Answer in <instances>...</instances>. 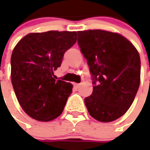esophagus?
I'll return each instance as SVG.
<instances>
[{
	"mask_svg": "<svg viewBox=\"0 0 150 150\" xmlns=\"http://www.w3.org/2000/svg\"><path fill=\"white\" fill-rule=\"evenodd\" d=\"M79 86H80V84L79 83H74V87H75L76 88H79Z\"/></svg>",
	"mask_w": 150,
	"mask_h": 150,
	"instance_id": "esophagus-1",
	"label": "esophagus"
}]
</instances>
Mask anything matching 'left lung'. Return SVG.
Listing matches in <instances>:
<instances>
[{"mask_svg": "<svg viewBox=\"0 0 150 150\" xmlns=\"http://www.w3.org/2000/svg\"><path fill=\"white\" fill-rule=\"evenodd\" d=\"M78 43L87 59L93 91L84 102L96 120L108 123L123 116L140 83V57L129 40L103 30L78 32Z\"/></svg>", "mask_w": 150, "mask_h": 150, "instance_id": "obj_1", "label": "left lung"}]
</instances>
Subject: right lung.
I'll return each instance as SVG.
<instances>
[{"label":"right lung","instance_id":"obj_1","mask_svg":"<svg viewBox=\"0 0 150 150\" xmlns=\"http://www.w3.org/2000/svg\"><path fill=\"white\" fill-rule=\"evenodd\" d=\"M76 42V32L49 31L30 33L15 47L11 83L20 105L31 118L48 122L63 111L72 85L55 80L53 71Z\"/></svg>","mask_w":150,"mask_h":150}]
</instances>
